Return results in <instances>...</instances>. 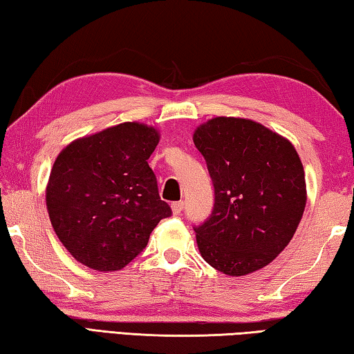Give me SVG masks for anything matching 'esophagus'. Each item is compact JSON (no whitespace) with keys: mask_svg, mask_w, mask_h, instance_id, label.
<instances>
[{"mask_svg":"<svg viewBox=\"0 0 354 354\" xmlns=\"http://www.w3.org/2000/svg\"><path fill=\"white\" fill-rule=\"evenodd\" d=\"M184 209V203L183 201H176V203H171V212L173 215H179Z\"/></svg>","mask_w":354,"mask_h":354,"instance_id":"34e87169","label":"esophagus"}]
</instances>
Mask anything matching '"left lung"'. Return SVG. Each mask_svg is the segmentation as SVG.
Segmentation results:
<instances>
[{
	"label": "left lung",
	"mask_w": 354,
	"mask_h": 354,
	"mask_svg": "<svg viewBox=\"0 0 354 354\" xmlns=\"http://www.w3.org/2000/svg\"><path fill=\"white\" fill-rule=\"evenodd\" d=\"M194 142L215 189L210 216L194 227L212 268L240 277L269 265L297 230L306 204L305 171L294 145L259 122L215 118Z\"/></svg>",
	"instance_id": "obj_1"
}]
</instances>
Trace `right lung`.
Here are the masks:
<instances>
[{
  "mask_svg": "<svg viewBox=\"0 0 354 354\" xmlns=\"http://www.w3.org/2000/svg\"><path fill=\"white\" fill-rule=\"evenodd\" d=\"M158 142L156 128L124 122L74 140L57 156L46 187L50 224L82 265L119 271L171 215L147 162Z\"/></svg>",
  "mask_w": 354,
  "mask_h": 354,
  "instance_id": "obj_1",
  "label": "right lung"
}]
</instances>
